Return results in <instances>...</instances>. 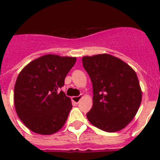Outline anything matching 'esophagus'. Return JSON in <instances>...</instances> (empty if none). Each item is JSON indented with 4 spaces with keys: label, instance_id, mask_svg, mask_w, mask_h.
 <instances>
[{
    "label": "esophagus",
    "instance_id": "34e87169",
    "mask_svg": "<svg viewBox=\"0 0 160 160\" xmlns=\"http://www.w3.org/2000/svg\"><path fill=\"white\" fill-rule=\"evenodd\" d=\"M82 98H83V96L82 95V94L79 96H73V97H72V101L74 102L76 104H78V103L80 102V100H81Z\"/></svg>",
    "mask_w": 160,
    "mask_h": 160
}]
</instances>
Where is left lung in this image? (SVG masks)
Returning <instances> with one entry per match:
<instances>
[{
	"label": "left lung",
	"mask_w": 160,
	"mask_h": 160,
	"mask_svg": "<svg viewBox=\"0 0 160 160\" xmlns=\"http://www.w3.org/2000/svg\"><path fill=\"white\" fill-rule=\"evenodd\" d=\"M83 67L93 84V107L87 117L94 127L107 132L125 128L142 102V90L135 71L109 53L82 58Z\"/></svg>",
	"instance_id": "1"
}]
</instances>
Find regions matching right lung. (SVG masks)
Instances as JSON below:
<instances>
[{
    "mask_svg": "<svg viewBox=\"0 0 160 160\" xmlns=\"http://www.w3.org/2000/svg\"><path fill=\"white\" fill-rule=\"evenodd\" d=\"M75 57L46 54L22 70L14 86V107L26 128L49 135L64 126L72 109L71 99L59 88L75 64Z\"/></svg>",
    "mask_w": 160,
    "mask_h": 160,
    "instance_id": "add662e5",
    "label": "right lung"
}]
</instances>
